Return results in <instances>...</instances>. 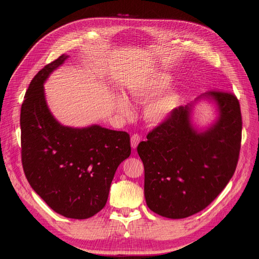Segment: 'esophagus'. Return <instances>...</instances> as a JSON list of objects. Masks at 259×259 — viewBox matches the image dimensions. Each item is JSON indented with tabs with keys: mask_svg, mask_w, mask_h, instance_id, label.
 Wrapping results in <instances>:
<instances>
[{
	"mask_svg": "<svg viewBox=\"0 0 259 259\" xmlns=\"http://www.w3.org/2000/svg\"><path fill=\"white\" fill-rule=\"evenodd\" d=\"M140 140H141V138H140V136L139 135H137V134H135V135H132L131 136V147L134 148V149H136L137 147H138V144H139V142H140Z\"/></svg>",
	"mask_w": 259,
	"mask_h": 259,
	"instance_id": "esophagus-1",
	"label": "esophagus"
}]
</instances>
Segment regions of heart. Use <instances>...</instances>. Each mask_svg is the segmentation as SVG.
<instances>
[{
    "label": "heart",
    "instance_id": "heart-1",
    "mask_svg": "<svg viewBox=\"0 0 259 259\" xmlns=\"http://www.w3.org/2000/svg\"><path fill=\"white\" fill-rule=\"evenodd\" d=\"M173 82V77L165 72H156L153 74L145 77L143 81L135 86L130 91L131 96L145 101L154 97L161 92L166 90ZM181 96L175 91H169L158 95L145 105L144 117L148 121L152 123H161L170 116L171 112L180 104ZM116 108L121 115L130 116L132 114V107L128 99L124 96H118L116 99Z\"/></svg>",
    "mask_w": 259,
    "mask_h": 259
}]
</instances>
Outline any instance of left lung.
Returning a JSON list of instances; mask_svg holds the SVG:
<instances>
[{"mask_svg":"<svg viewBox=\"0 0 259 259\" xmlns=\"http://www.w3.org/2000/svg\"><path fill=\"white\" fill-rule=\"evenodd\" d=\"M218 119L199 131L190 121L194 103L175 108L150 131L137 151L144 166L148 207L165 218L183 219L207 208L233 176L242 140L240 103L232 93L210 91Z\"/></svg>","mask_w":259,"mask_h":259,"instance_id":"obj_1","label":"left lung"}]
</instances>
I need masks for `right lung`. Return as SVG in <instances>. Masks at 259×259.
I'll use <instances>...</instances> for the list:
<instances>
[{"mask_svg": "<svg viewBox=\"0 0 259 259\" xmlns=\"http://www.w3.org/2000/svg\"><path fill=\"white\" fill-rule=\"evenodd\" d=\"M69 58L62 55L31 79L21 110L22 164L26 178L57 213L88 219L107 202L116 170L131 153L130 136L93 124L62 125L50 112L44 83Z\"/></svg>", "mask_w": 259, "mask_h": 259, "instance_id": "right-lung-1", "label": "right lung"}]
</instances>
